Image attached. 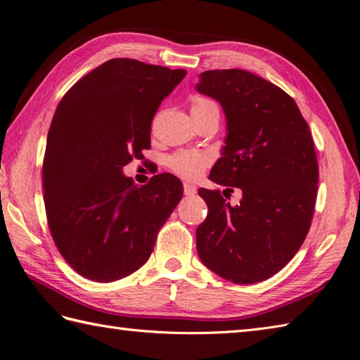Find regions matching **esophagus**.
Listing matches in <instances>:
<instances>
[{"label": "esophagus", "instance_id": "obj_1", "mask_svg": "<svg viewBox=\"0 0 360 360\" xmlns=\"http://www.w3.org/2000/svg\"><path fill=\"white\" fill-rule=\"evenodd\" d=\"M183 191H184V195H195L197 193V186L195 184H191V183H183Z\"/></svg>", "mask_w": 360, "mask_h": 360}]
</instances>
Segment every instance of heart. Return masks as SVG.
Segmentation results:
<instances>
[{
    "label": "heart",
    "mask_w": 360,
    "mask_h": 360,
    "mask_svg": "<svg viewBox=\"0 0 360 360\" xmlns=\"http://www.w3.org/2000/svg\"><path fill=\"white\" fill-rule=\"evenodd\" d=\"M207 108H217V105L207 99V97L197 96L192 99V111H201L207 110ZM212 162V156L205 151H197V150H181L177 151L168 158L167 163L168 167L179 174V176L184 179H198L201 176V172L209 167V163Z\"/></svg>",
    "instance_id": "b5f03b06"
}]
</instances>
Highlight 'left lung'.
Here are the masks:
<instances>
[{"label":"left lung","mask_w":360,"mask_h":360,"mask_svg":"<svg viewBox=\"0 0 360 360\" xmlns=\"http://www.w3.org/2000/svg\"><path fill=\"white\" fill-rule=\"evenodd\" d=\"M197 91L226 117L222 158L209 177L242 191L237 205L219 191H198L209 207L197 228L198 255L224 279L255 284L287 266L309 231L319 188L309 126L292 97L242 69L202 72Z\"/></svg>","instance_id":"1"}]
</instances>
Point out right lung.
<instances>
[{
	"label": "right lung",
	"mask_w": 360,
	"mask_h": 360,
	"mask_svg": "<svg viewBox=\"0 0 360 360\" xmlns=\"http://www.w3.org/2000/svg\"><path fill=\"white\" fill-rule=\"evenodd\" d=\"M186 76L112 58L63 96L48 132L41 180L60 254L86 279L112 282L147 263L158 233L183 195L163 172L136 186L123 167L150 148L162 101Z\"/></svg>",
	"instance_id": "obj_1"
}]
</instances>
